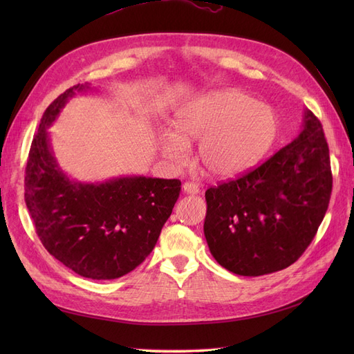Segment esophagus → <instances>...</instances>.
I'll list each match as a JSON object with an SVG mask.
<instances>
[{"label": "esophagus", "mask_w": 354, "mask_h": 354, "mask_svg": "<svg viewBox=\"0 0 354 354\" xmlns=\"http://www.w3.org/2000/svg\"><path fill=\"white\" fill-rule=\"evenodd\" d=\"M183 192L187 195H196V194H199V187H198V185L192 183V181H186V183L183 185Z\"/></svg>", "instance_id": "1"}]
</instances>
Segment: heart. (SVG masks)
<instances>
[{
  "label": "heart",
  "instance_id": "heart-1",
  "mask_svg": "<svg viewBox=\"0 0 354 354\" xmlns=\"http://www.w3.org/2000/svg\"><path fill=\"white\" fill-rule=\"evenodd\" d=\"M174 133L160 136V149L176 164H183L189 146L199 142L198 158L212 177L229 178L257 164L273 143L277 120L270 106L239 90H220L181 109Z\"/></svg>",
  "mask_w": 354,
  "mask_h": 354
}]
</instances>
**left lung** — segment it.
I'll use <instances>...</instances> for the list:
<instances>
[{
    "instance_id": "obj_1",
    "label": "left lung",
    "mask_w": 354,
    "mask_h": 354,
    "mask_svg": "<svg viewBox=\"0 0 354 354\" xmlns=\"http://www.w3.org/2000/svg\"><path fill=\"white\" fill-rule=\"evenodd\" d=\"M330 192L329 147L322 124L307 109L294 142L260 167L205 192L203 233L212 257L241 276L286 269L312 243Z\"/></svg>"
}]
</instances>
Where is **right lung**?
<instances>
[{
  "label": "right lung",
  "instance_id": "obj_1",
  "mask_svg": "<svg viewBox=\"0 0 354 354\" xmlns=\"http://www.w3.org/2000/svg\"><path fill=\"white\" fill-rule=\"evenodd\" d=\"M73 85L41 118L25 171V202L44 248L71 270L88 279H116L134 270L155 248L173 212L177 178L120 177L80 183L59 168L47 128L75 91Z\"/></svg>",
  "mask_w": 354,
  "mask_h": 354
}]
</instances>
